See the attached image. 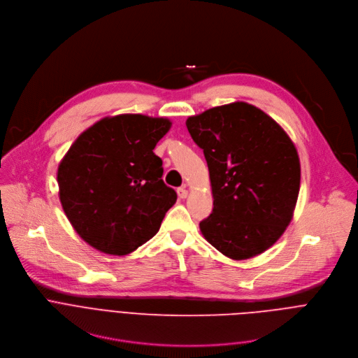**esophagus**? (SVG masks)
<instances>
[{
    "mask_svg": "<svg viewBox=\"0 0 358 358\" xmlns=\"http://www.w3.org/2000/svg\"><path fill=\"white\" fill-rule=\"evenodd\" d=\"M177 194H178V196H180L181 199H184V198L188 196V189H187L185 187H181V188L177 189Z\"/></svg>",
    "mask_w": 358,
    "mask_h": 358,
    "instance_id": "34e87169",
    "label": "esophagus"
}]
</instances>
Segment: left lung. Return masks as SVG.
I'll use <instances>...</instances> for the list:
<instances>
[{
	"label": "left lung",
	"instance_id": "left-lung-1",
	"mask_svg": "<svg viewBox=\"0 0 358 358\" xmlns=\"http://www.w3.org/2000/svg\"><path fill=\"white\" fill-rule=\"evenodd\" d=\"M206 156L213 214L199 229L215 249L245 261L286 231L300 188V162L287 133L246 101L208 109L185 122Z\"/></svg>",
	"mask_w": 358,
	"mask_h": 358
}]
</instances>
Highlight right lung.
<instances>
[{
	"label": "right lung",
	"instance_id": "add662e5",
	"mask_svg": "<svg viewBox=\"0 0 358 358\" xmlns=\"http://www.w3.org/2000/svg\"><path fill=\"white\" fill-rule=\"evenodd\" d=\"M170 127L166 117L117 115L73 141L57 180L62 208L86 243L122 257L159 232L177 194L152 150Z\"/></svg>",
	"mask_w": 358,
	"mask_h": 358
}]
</instances>
